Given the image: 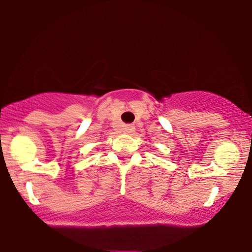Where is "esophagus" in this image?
Returning <instances> with one entry per match:
<instances>
[{"label":"esophagus","mask_w":252,"mask_h":252,"mask_svg":"<svg viewBox=\"0 0 252 252\" xmlns=\"http://www.w3.org/2000/svg\"><path fill=\"white\" fill-rule=\"evenodd\" d=\"M124 130L126 131V132H131V131H133V126L132 125H125Z\"/></svg>","instance_id":"34e87169"}]
</instances>
